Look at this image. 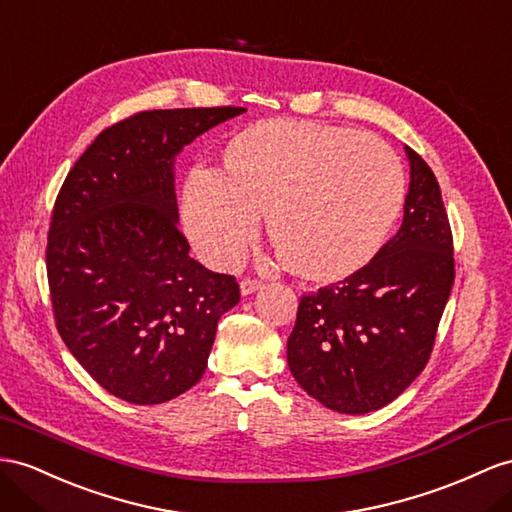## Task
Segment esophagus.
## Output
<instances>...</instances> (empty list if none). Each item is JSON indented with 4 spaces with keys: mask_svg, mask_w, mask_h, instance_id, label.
<instances>
[{
    "mask_svg": "<svg viewBox=\"0 0 512 512\" xmlns=\"http://www.w3.org/2000/svg\"><path fill=\"white\" fill-rule=\"evenodd\" d=\"M257 290H261V281L244 279V281L240 283V294H242V296H251V294H255Z\"/></svg>",
    "mask_w": 512,
    "mask_h": 512,
    "instance_id": "34e87169",
    "label": "esophagus"
}]
</instances>
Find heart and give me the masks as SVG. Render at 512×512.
<instances>
[{
	"instance_id": "1",
	"label": "heart",
	"mask_w": 512,
	"mask_h": 512,
	"mask_svg": "<svg viewBox=\"0 0 512 512\" xmlns=\"http://www.w3.org/2000/svg\"><path fill=\"white\" fill-rule=\"evenodd\" d=\"M402 201V168L381 140L270 119L227 140L218 175L188 177L181 222L209 266L231 268L266 216L268 238L287 270L305 281L337 283L381 251Z\"/></svg>"
}]
</instances>
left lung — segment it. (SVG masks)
I'll return each mask as SVG.
<instances>
[{
  "instance_id": "1",
  "label": "left lung",
  "mask_w": 512,
  "mask_h": 512,
  "mask_svg": "<svg viewBox=\"0 0 512 512\" xmlns=\"http://www.w3.org/2000/svg\"><path fill=\"white\" fill-rule=\"evenodd\" d=\"M398 233L352 277L300 298L287 365L326 409L363 415L428 363L454 283L452 231L435 173L413 149Z\"/></svg>"
}]
</instances>
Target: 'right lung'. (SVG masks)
<instances>
[{
	"mask_svg": "<svg viewBox=\"0 0 512 512\" xmlns=\"http://www.w3.org/2000/svg\"><path fill=\"white\" fill-rule=\"evenodd\" d=\"M244 108L140 112L71 168L51 216L47 277L58 333L112 396L162 404L201 381L218 320L240 303L179 233L175 160Z\"/></svg>",
	"mask_w": 512,
	"mask_h": 512,
	"instance_id": "obj_1",
	"label": "right lung"
}]
</instances>
